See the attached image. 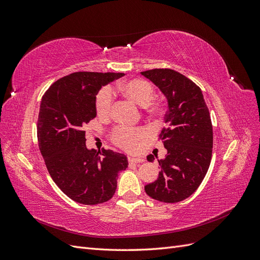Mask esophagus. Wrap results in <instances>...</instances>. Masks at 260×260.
I'll list each match as a JSON object with an SVG mask.
<instances>
[{"mask_svg": "<svg viewBox=\"0 0 260 260\" xmlns=\"http://www.w3.org/2000/svg\"><path fill=\"white\" fill-rule=\"evenodd\" d=\"M128 160H129V162H136V164L144 161V159L143 158H140V157H129Z\"/></svg>", "mask_w": 260, "mask_h": 260, "instance_id": "obj_1", "label": "esophagus"}]
</instances>
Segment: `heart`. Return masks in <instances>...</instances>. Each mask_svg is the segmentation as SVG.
I'll list each match as a JSON object with an SVG mask.
<instances>
[{
  "mask_svg": "<svg viewBox=\"0 0 260 260\" xmlns=\"http://www.w3.org/2000/svg\"><path fill=\"white\" fill-rule=\"evenodd\" d=\"M119 94L133 103L143 106L144 111L152 117H161L165 114V106L158 100H152L154 89L146 80L135 79L124 80L112 86L111 90L102 89L95 100L96 114L102 119H108L113 112V94ZM151 137L145 128L128 129L117 127L112 131V141L128 152H137Z\"/></svg>",
  "mask_w": 260,
  "mask_h": 260,
  "instance_id": "heart-1",
  "label": "heart"
}]
</instances>
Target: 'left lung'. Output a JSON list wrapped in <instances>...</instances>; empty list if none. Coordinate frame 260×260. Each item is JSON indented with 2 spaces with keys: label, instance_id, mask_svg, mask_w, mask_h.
<instances>
[{
  "label": "left lung",
  "instance_id": "1",
  "mask_svg": "<svg viewBox=\"0 0 260 260\" xmlns=\"http://www.w3.org/2000/svg\"><path fill=\"white\" fill-rule=\"evenodd\" d=\"M155 83L168 101L159 140L167 155L158 160L160 172L144 186L152 199L178 203L191 196L205 178L212 154V124L202 90L176 70L151 69L141 73ZM148 161L154 155L147 156Z\"/></svg>",
  "mask_w": 260,
  "mask_h": 260
}]
</instances>
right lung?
Segmentation results:
<instances>
[{
	"label": "right lung",
	"mask_w": 260,
	"mask_h": 260,
	"mask_svg": "<svg viewBox=\"0 0 260 260\" xmlns=\"http://www.w3.org/2000/svg\"><path fill=\"white\" fill-rule=\"evenodd\" d=\"M122 76L74 73L55 81L42 96L37 135L45 166L60 190L84 205L111 200L118 174L128 167L123 154L86 148L83 130L96 116L95 100L102 86Z\"/></svg>",
	"instance_id": "1"
}]
</instances>
